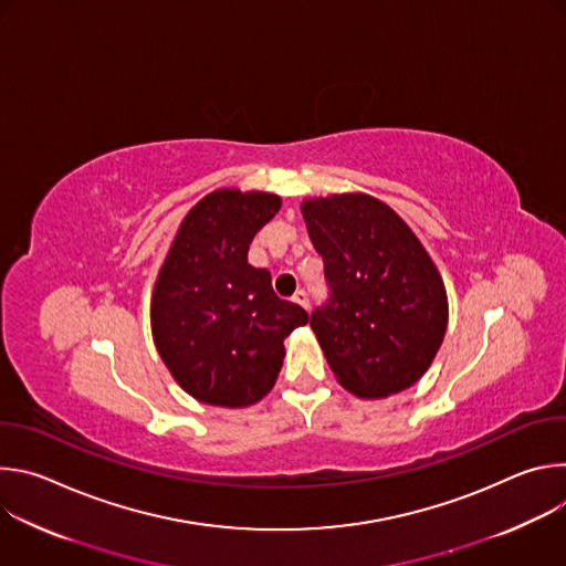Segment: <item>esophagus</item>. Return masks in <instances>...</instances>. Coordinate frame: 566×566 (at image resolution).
Returning a JSON list of instances; mask_svg holds the SVG:
<instances>
[{"instance_id":"1","label":"esophagus","mask_w":566,"mask_h":566,"mask_svg":"<svg viewBox=\"0 0 566 566\" xmlns=\"http://www.w3.org/2000/svg\"><path fill=\"white\" fill-rule=\"evenodd\" d=\"M293 302H297V304H300L302 308H306V311L311 308V297H308V293H306V291H302V289L293 295Z\"/></svg>"}]
</instances>
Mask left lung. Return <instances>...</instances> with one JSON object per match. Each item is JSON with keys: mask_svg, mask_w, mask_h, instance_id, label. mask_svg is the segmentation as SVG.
I'll use <instances>...</instances> for the list:
<instances>
[{"mask_svg": "<svg viewBox=\"0 0 566 566\" xmlns=\"http://www.w3.org/2000/svg\"><path fill=\"white\" fill-rule=\"evenodd\" d=\"M302 214L325 262L329 297L311 313V329L332 371L363 398L415 385L448 327L446 289L421 241L367 195L313 199Z\"/></svg>", "mask_w": 566, "mask_h": 566, "instance_id": "obj_1", "label": "left lung"}]
</instances>
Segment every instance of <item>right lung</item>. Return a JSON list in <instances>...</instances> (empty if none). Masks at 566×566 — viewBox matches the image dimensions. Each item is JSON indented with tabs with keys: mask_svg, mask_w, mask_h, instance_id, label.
Wrapping results in <instances>:
<instances>
[{
	"mask_svg": "<svg viewBox=\"0 0 566 566\" xmlns=\"http://www.w3.org/2000/svg\"><path fill=\"white\" fill-rule=\"evenodd\" d=\"M280 210L266 192L217 190L184 219L151 297L156 349L179 385L208 406L244 408L271 391L284 338L308 313L280 300L249 264L251 241Z\"/></svg>",
	"mask_w": 566,
	"mask_h": 566,
	"instance_id": "obj_1",
	"label": "right lung"
}]
</instances>
